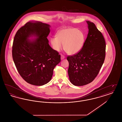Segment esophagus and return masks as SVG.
<instances>
[{"instance_id":"obj_1","label":"esophagus","mask_w":122,"mask_h":122,"mask_svg":"<svg viewBox=\"0 0 122 122\" xmlns=\"http://www.w3.org/2000/svg\"><path fill=\"white\" fill-rule=\"evenodd\" d=\"M64 58H65V57H64V55L61 54V59L62 60V59H64Z\"/></svg>"}]
</instances>
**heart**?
<instances>
[{"instance_id":"obj_1","label":"heart","mask_w":122,"mask_h":122,"mask_svg":"<svg viewBox=\"0 0 122 122\" xmlns=\"http://www.w3.org/2000/svg\"><path fill=\"white\" fill-rule=\"evenodd\" d=\"M85 35L84 32L76 28H66L59 30L56 36L52 37L50 42L53 49L59 51L64 46L65 51L69 54L79 52L84 46Z\"/></svg>"}]
</instances>
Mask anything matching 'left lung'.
<instances>
[{
	"instance_id": "left-lung-1",
	"label": "left lung",
	"mask_w": 122,
	"mask_h": 122,
	"mask_svg": "<svg viewBox=\"0 0 122 122\" xmlns=\"http://www.w3.org/2000/svg\"><path fill=\"white\" fill-rule=\"evenodd\" d=\"M89 31L81 50L68 56V75L71 83L76 86L90 83L98 74L106 55L104 38L96 25L87 21Z\"/></svg>"
}]
</instances>
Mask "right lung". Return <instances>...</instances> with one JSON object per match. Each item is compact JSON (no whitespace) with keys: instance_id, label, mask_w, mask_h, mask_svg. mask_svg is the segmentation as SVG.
Segmentation results:
<instances>
[{"instance_id":"1","label":"right lung","mask_w":122,"mask_h":122,"mask_svg":"<svg viewBox=\"0 0 122 122\" xmlns=\"http://www.w3.org/2000/svg\"><path fill=\"white\" fill-rule=\"evenodd\" d=\"M50 25L29 21L18 30L12 46V57L20 76L29 84L42 86L50 81L60 55L48 44ZM35 35V40L28 39Z\"/></svg>"}]
</instances>
